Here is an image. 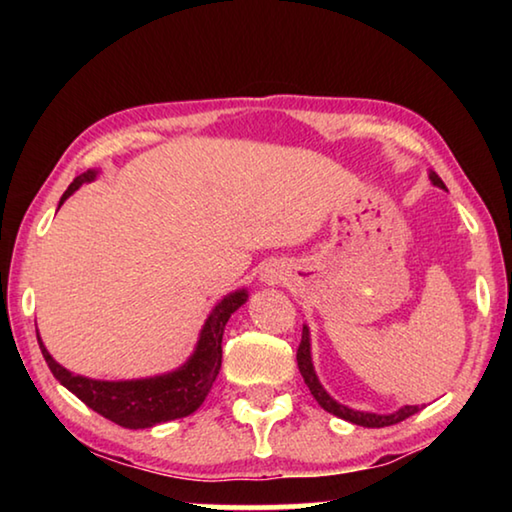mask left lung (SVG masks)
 Here are the masks:
<instances>
[{"instance_id":"obj_1","label":"left lung","mask_w":512,"mask_h":512,"mask_svg":"<svg viewBox=\"0 0 512 512\" xmlns=\"http://www.w3.org/2000/svg\"><path fill=\"white\" fill-rule=\"evenodd\" d=\"M429 178H431L433 185L445 189V183L436 176V173L431 171ZM296 359H298L300 375H302V379H305V384L309 386L311 395L316 397V402L323 406L327 413H334L336 418H343V420H348L352 424H361V427H391V424H397V422H402L406 418H411L413 413L420 411L418 406H404V409L395 411L391 415H377V413L354 411V409H348V406H343L336 400H332V397L325 393V388L320 386V381H318L316 372H314V363H311V354H309V329L307 327H302V339H300V348H298Z\"/></svg>"}]
</instances>
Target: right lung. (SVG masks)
Masks as SVG:
<instances>
[{
	"label": "right lung",
	"instance_id": "obj_1",
	"mask_svg": "<svg viewBox=\"0 0 512 512\" xmlns=\"http://www.w3.org/2000/svg\"><path fill=\"white\" fill-rule=\"evenodd\" d=\"M97 173L88 171L74 178L67 192L60 198L58 207L63 205L81 185L94 180ZM246 291H235L223 298L207 318V323L198 339L194 357L183 368L162 377L135 379V381H97L81 375H72L60 363L51 359L45 345L38 339L42 357H45L49 370L72 391L81 402L97 411L103 418L112 420L126 429H149L153 424L185 418L194 413L205 402L207 393L221 370V341L228 318L246 302Z\"/></svg>",
	"mask_w": 512,
	"mask_h": 512
}]
</instances>
